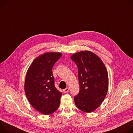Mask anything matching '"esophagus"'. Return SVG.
Here are the masks:
<instances>
[{"label": "esophagus", "instance_id": "34e87169", "mask_svg": "<svg viewBox=\"0 0 133 133\" xmlns=\"http://www.w3.org/2000/svg\"><path fill=\"white\" fill-rule=\"evenodd\" d=\"M63 92H65V93H66V92H68L69 91V88H66L65 89H63Z\"/></svg>", "mask_w": 133, "mask_h": 133}]
</instances>
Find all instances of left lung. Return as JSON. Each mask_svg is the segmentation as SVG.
I'll return each mask as SVG.
<instances>
[{"mask_svg": "<svg viewBox=\"0 0 133 133\" xmlns=\"http://www.w3.org/2000/svg\"><path fill=\"white\" fill-rule=\"evenodd\" d=\"M71 60L77 64L80 91L74 97L77 107L91 112L104 100L108 88L107 69L101 59L94 53L83 51L73 54Z\"/></svg>", "mask_w": 133, "mask_h": 133, "instance_id": "obj_1", "label": "left lung"}]
</instances>
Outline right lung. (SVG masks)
<instances>
[{
    "instance_id": "obj_1",
    "label": "right lung",
    "mask_w": 133,
    "mask_h": 133,
    "mask_svg": "<svg viewBox=\"0 0 133 133\" xmlns=\"http://www.w3.org/2000/svg\"><path fill=\"white\" fill-rule=\"evenodd\" d=\"M62 56L60 53H46L35 59L26 73L25 92L32 106L44 115L55 112L62 92L54 85L52 68Z\"/></svg>"
}]
</instances>
